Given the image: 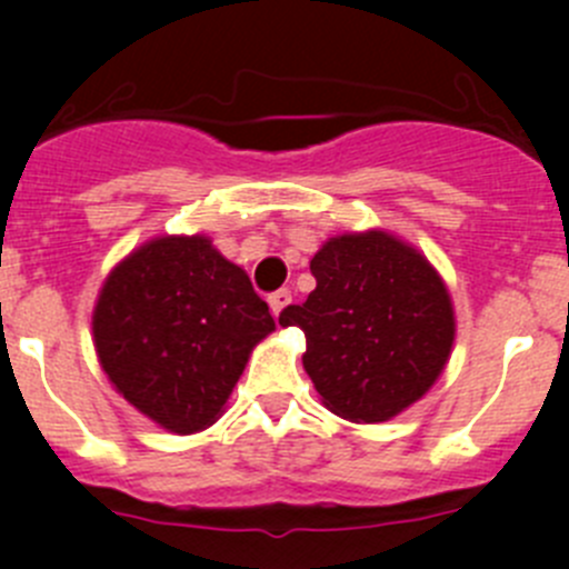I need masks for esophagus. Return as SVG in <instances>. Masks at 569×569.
I'll return each mask as SVG.
<instances>
[{
    "instance_id": "esophagus-1",
    "label": "esophagus",
    "mask_w": 569,
    "mask_h": 569,
    "mask_svg": "<svg viewBox=\"0 0 569 569\" xmlns=\"http://www.w3.org/2000/svg\"><path fill=\"white\" fill-rule=\"evenodd\" d=\"M291 302V291L289 289H278L274 295H269V308H272V317H280L286 306Z\"/></svg>"
}]
</instances>
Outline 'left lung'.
Here are the masks:
<instances>
[{
	"label": "left lung",
	"mask_w": 569,
	"mask_h": 569,
	"mask_svg": "<svg viewBox=\"0 0 569 569\" xmlns=\"http://www.w3.org/2000/svg\"><path fill=\"white\" fill-rule=\"evenodd\" d=\"M317 289L280 313L306 332V366L330 412L380 423L421 399L446 369L455 308L443 278L386 231L343 233L311 258Z\"/></svg>",
	"instance_id": "obj_1"
}]
</instances>
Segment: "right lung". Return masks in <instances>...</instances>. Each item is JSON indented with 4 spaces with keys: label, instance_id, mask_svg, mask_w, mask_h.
I'll list each match as a JSON object with an SVG mask.
<instances>
[{
    "label": "right lung",
    "instance_id": "add662e5",
    "mask_svg": "<svg viewBox=\"0 0 569 569\" xmlns=\"http://www.w3.org/2000/svg\"><path fill=\"white\" fill-rule=\"evenodd\" d=\"M269 306L209 237H159L123 258L93 311L99 363L129 405L192 435L222 416L261 338Z\"/></svg>",
    "mask_w": 569,
    "mask_h": 569
}]
</instances>
